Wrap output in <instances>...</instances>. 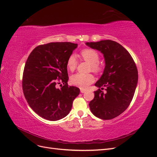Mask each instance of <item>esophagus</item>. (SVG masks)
I'll list each match as a JSON object with an SVG mask.
<instances>
[{
  "label": "esophagus",
  "instance_id": "obj_1",
  "mask_svg": "<svg viewBox=\"0 0 157 157\" xmlns=\"http://www.w3.org/2000/svg\"><path fill=\"white\" fill-rule=\"evenodd\" d=\"M80 91H81L82 93H84L86 91V89H80Z\"/></svg>",
  "mask_w": 157,
  "mask_h": 157
}]
</instances>
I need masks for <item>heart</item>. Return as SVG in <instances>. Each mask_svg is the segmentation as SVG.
I'll list each match as a JSON object with an SVG mask.
<instances>
[{
  "label": "heart",
  "instance_id": "1",
  "mask_svg": "<svg viewBox=\"0 0 157 157\" xmlns=\"http://www.w3.org/2000/svg\"><path fill=\"white\" fill-rule=\"evenodd\" d=\"M81 56L84 60L90 64V69L95 72H98L101 70V66L98 64V62L99 60V56L98 53L93 49L85 48L81 51ZM67 68L72 71L76 66H77V60L75 55H71L69 56L66 62ZM95 81V78L91 74H75L70 77V83L73 86H77L82 89H87L91 83Z\"/></svg>",
  "mask_w": 157,
  "mask_h": 157
}]
</instances>
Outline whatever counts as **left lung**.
<instances>
[{"instance_id":"1","label":"left lung","mask_w":157,"mask_h":157,"mask_svg":"<svg viewBox=\"0 0 157 157\" xmlns=\"http://www.w3.org/2000/svg\"><path fill=\"white\" fill-rule=\"evenodd\" d=\"M86 45L100 51L105 58L103 74L95 86L98 89L89 102L91 113L102 120L117 117L130 104L137 85L138 72L130 54L118 43L111 40L86 43Z\"/></svg>"}]
</instances>
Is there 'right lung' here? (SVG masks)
I'll use <instances>...</instances> for the list:
<instances>
[{
    "mask_svg": "<svg viewBox=\"0 0 157 157\" xmlns=\"http://www.w3.org/2000/svg\"><path fill=\"white\" fill-rule=\"evenodd\" d=\"M78 44L49 43L35 47L24 67L22 88L25 99L41 117L56 121L68 115L79 89L68 85L66 62ZM56 79L63 83L60 88Z\"/></svg>",
    "mask_w": 157,
    "mask_h": 157,
    "instance_id": "add662e5",
    "label": "right lung"
}]
</instances>
